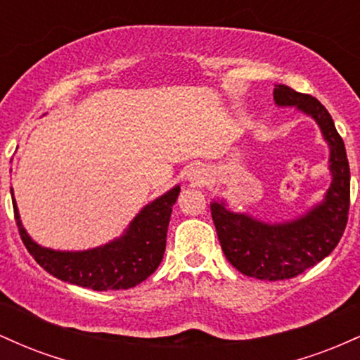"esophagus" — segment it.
Instances as JSON below:
<instances>
[{"label":"esophagus","instance_id":"34e87169","mask_svg":"<svg viewBox=\"0 0 360 360\" xmlns=\"http://www.w3.org/2000/svg\"><path fill=\"white\" fill-rule=\"evenodd\" d=\"M186 179L193 186H203L208 181V171L203 166H193L186 172Z\"/></svg>","mask_w":360,"mask_h":360}]
</instances>
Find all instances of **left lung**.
I'll return each mask as SVG.
<instances>
[{
  "label": "left lung",
  "instance_id": "obj_1",
  "mask_svg": "<svg viewBox=\"0 0 360 360\" xmlns=\"http://www.w3.org/2000/svg\"><path fill=\"white\" fill-rule=\"evenodd\" d=\"M274 103L279 108L295 106L315 120L330 150L332 183L323 200L300 217L281 223L232 212L220 198L210 203L226 260L242 274L262 281L291 279L325 259L344 235L350 205V169L344 140L325 106L316 98L284 84H276Z\"/></svg>",
  "mask_w": 360,
  "mask_h": 360
}]
</instances>
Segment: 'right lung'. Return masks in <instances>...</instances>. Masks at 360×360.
<instances>
[{
    "label": "right lung",
    "instance_id": "add662e5",
    "mask_svg": "<svg viewBox=\"0 0 360 360\" xmlns=\"http://www.w3.org/2000/svg\"><path fill=\"white\" fill-rule=\"evenodd\" d=\"M179 191V184H176L160 194L135 214L120 237L88 250H53L37 243L25 230L13 189L11 200L22 240L37 264L65 283L108 291L137 286L162 262L169 220Z\"/></svg>",
    "mask_w": 360,
    "mask_h": 360
}]
</instances>
